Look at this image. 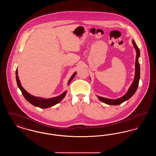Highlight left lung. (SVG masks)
Returning <instances> with one entry per match:
<instances>
[{"label":"left lung","mask_w":156,"mask_h":156,"mask_svg":"<svg viewBox=\"0 0 156 156\" xmlns=\"http://www.w3.org/2000/svg\"><path fill=\"white\" fill-rule=\"evenodd\" d=\"M132 44L133 45L134 48L136 51V61H135V74H134L133 81L126 94L123 97H120L118 99H112L106 98L99 97L97 95L98 98L105 104L110 105H118L120 104H122L123 102L127 101L132 97L137 89L138 86H139V82L140 80V67L139 62V58L140 53V50L137 47V45L136 44V43L134 40H132Z\"/></svg>","instance_id":"1"}]
</instances>
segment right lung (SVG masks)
<instances>
[{
	"instance_id": "add662e5",
	"label": "right lung",
	"mask_w": 156,
	"mask_h": 156,
	"mask_svg": "<svg viewBox=\"0 0 156 156\" xmlns=\"http://www.w3.org/2000/svg\"><path fill=\"white\" fill-rule=\"evenodd\" d=\"M76 74V72L74 73L73 75L71 76V78H69V81L68 82V85H69L70 84L71 82L73 80V78H74ZM16 78L17 86H18L19 88L20 89V90L22 91L23 95V97H24V98L30 104H32L34 106L38 107L40 108L46 109V108L53 106L55 105L56 104H58L64 98V97H66V95L67 94V90H65L62 94H61L59 96L54 97L51 98L47 99V98H41V97H34V96L30 94L29 93H28L22 86L20 81L19 80V78L17 69L16 71Z\"/></svg>"
}]
</instances>
